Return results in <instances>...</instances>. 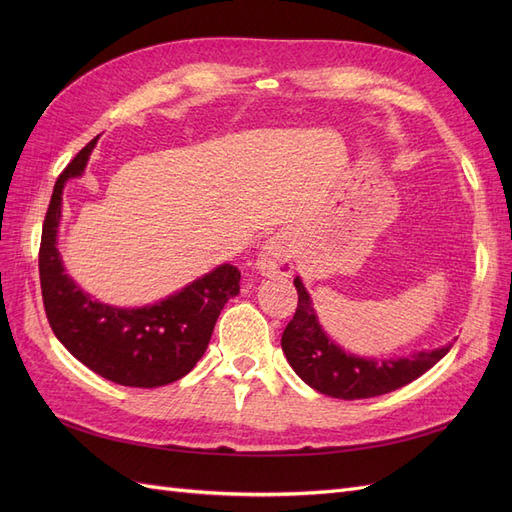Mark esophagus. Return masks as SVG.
Instances as JSON below:
<instances>
[{
    "instance_id": "1",
    "label": "esophagus",
    "mask_w": 512,
    "mask_h": 512,
    "mask_svg": "<svg viewBox=\"0 0 512 512\" xmlns=\"http://www.w3.org/2000/svg\"><path fill=\"white\" fill-rule=\"evenodd\" d=\"M256 269L267 277H284L292 273V252L286 235H275L262 245Z\"/></svg>"
}]
</instances>
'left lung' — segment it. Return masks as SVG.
<instances>
[{"instance_id": "1", "label": "left lung", "mask_w": 512, "mask_h": 512, "mask_svg": "<svg viewBox=\"0 0 512 512\" xmlns=\"http://www.w3.org/2000/svg\"><path fill=\"white\" fill-rule=\"evenodd\" d=\"M299 292L294 312L282 335V350L297 376L322 395L337 399H367L391 393L421 378L451 350V344L438 350H423L410 359H363L333 344L318 324L312 299L303 282L294 280Z\"/></svg>"}]
</instances>
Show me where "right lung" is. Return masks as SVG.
Returning <instances> with one entry per match:
<instances>
[{
  "instance_id": "obj_1",
  "label": "right lung",
  "mask_w": 512,
  "mask_h": 512,
  "mask_svg": "<svg viewBox=\"0 0 512 512\" xmlns=\"http://www.w3.org/2000/svg\"><path fill=\"white\" fill-rule=\"evenodd\" d=\"M96 141L87 143L61 170L44 215L38 254L44 312L59 342L98 376L153 389L194 369L209 346L222 307L239 294L241 271L222 265L168 299L136 309L98 303L76 286L64 273L57 250L61 194L64 183L85 170Z\"/></svg>"
}]
</instances>
